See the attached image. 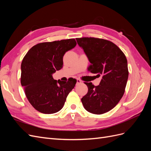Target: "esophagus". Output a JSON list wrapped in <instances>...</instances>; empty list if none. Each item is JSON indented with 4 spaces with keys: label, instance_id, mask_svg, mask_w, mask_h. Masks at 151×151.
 I'll return each mask as SVG.
<instances>
[{
    "label": "esophagus",
    "instance_id": "34e87169",
    "mask_svg": "<svg viewBox=\"0 0 151 151\" xmlns=\"http://www.w3.org/2000/svg\"><path fill=\"white\" fill-rule=\"evenodd\" d=\"M82 83L81 80H80L79 79H77V84H81Z\"/></svg>",
    "mask_w": 151,
    "mask_h": 151
}]
</instances>
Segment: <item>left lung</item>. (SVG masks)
I'll return each instance as SVG.
<instances>
[{
    "instance_id": "8db88e82",
    "label": "left lung",
    "mask_w": 151,
    "mask_h": 151,
    "mask_svg": "<svg viewBox=\"0 0 151 151\" xmlns=\"http://www.w3.org/2000/svg\"><path fill=\"white\" fill-rule=\"evenodd\" d=\"M91 63L88 70L102 77L99 85L84 83L88 92L81 99L89 113L101 115L110 111L124 94L129 77L127 60L117 45L110 41L93 37L76 38Z\"/></svg>"
}]
</instances>
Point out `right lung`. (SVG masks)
<instances>
[{"label": "right lung", "mask_w": 151, "mask_h": 151, "mask_svg": "<svg viewBox=\"0 0 151 151\" xmlns=\"http://www.w3.org/2000/svg\"><path fill=\"white\" fill-rule=\"evenodd\" d=\"M75 39L36 44L27 52L21 63V83L33 107L44 114H52L63 108L67 96L77 83L54 80L52 74L63 67V57L76 47Z\"/></svg>", "instance_id": "add662e5"}]
</instances>
